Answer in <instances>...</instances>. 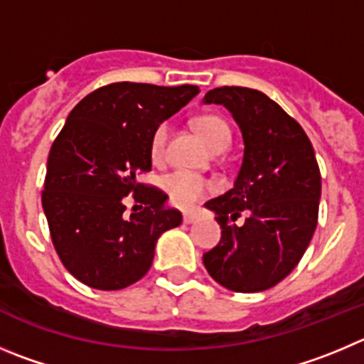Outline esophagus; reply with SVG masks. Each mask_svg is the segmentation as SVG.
Returning <instances> with one entry per match:
<instances>
[{
	"instance_id": "obj_1",
	"label": "esophagus",
	"mask_w": 364,
	"mask_h": 364,
	"mask_svg": "<svg viewBox=\"0 0 364 364\" xmlns=\"http://www.w3.org/2000/svg\"><path fill=\"white\" fill-rule=\"evenodd\" d=\"M198 219V213L196 212H186V213H183V223L185 224H190V223H193V220Z\"/></svg>"
}]
</instances>
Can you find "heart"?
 I'll list each match as a JSON object with an SVG mask.
<instances>
[{"label":"heart","mask_w":364,"mask_h":364,"mask_svg":"<svg viewBox=\"0 0 364 364\" xmlns=\"http://www.w3.org/2000/svg\"><path fill=\"white\" fill-rule=\"evenodd\" d=\"M193 127L213 152L226 151L232 144V129H230L228 122L219 114H199L193 118ZM166 138H168V125L159 124L152 132L151 145H149L151 159L154 163H161L165 158ZM163 188L172 205L179 206V208H188L193 203H198L203 196L212 192L213 183L188 171H174L163 178Z\"/></svg>","instance_id":"heart-1"}]
</instances>
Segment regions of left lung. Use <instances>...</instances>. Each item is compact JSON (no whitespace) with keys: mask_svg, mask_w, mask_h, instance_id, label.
Here are the masks:
<instances>
[{"mask_svg":"<svg viewBox=\"0 0 364 364\" xmlns=\"http://www.w3.org/2000/svg\"><path fill=\"white\" fill-rule=\"evenodd\" d=\"M223 104L244 138L232 190L206 203L220 240L203 255L210 277L235 293H259L284 280L304 257L318 224L321 174L309 136L262 91L223 86L205 95ZM242 213V227L232 224Z\"/></svg>","mask_w":364,"mask_h":364,"instance_id":"1","label":"left lung"}]
</instances>
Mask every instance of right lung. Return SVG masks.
Segmentation results:
<instances>
[{
  "label": "right lung",
  "mask_w": 364,
  "mask_h": 364,
  "mask_svg": "<svg viewBox=\"0 0 364 364\" xmlns=\"http://www.w3.org/2000/svg\"><path fill=\"white\" fill-rule=\"evenodd\" d=\"M199 93L198 86L113 82L75 105L46 165L43 210L63 266L93 289L117 291L151 267L159 235L181 224L166 193L138 183L151 171L154 129ZM133 193L141 213L123 215Z\"/></svg>",
  "instance_id": "obj_1"
}]
</instances>
